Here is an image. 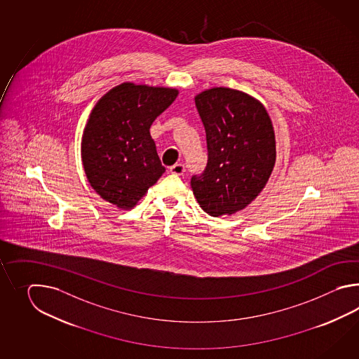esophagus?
<instances>
[{
  "label": "esophagus",
  "instance_id": "34e87169",
  "mask_svg": "<svg viewBox=\"0 0 359 359\" xmlns=\"http://www.w3.org/2000/svg\"><path fill=\"white\" fill-rule=\"evenodd\" d=\"M169 170H170V173H172V175L182 176L183 173H184V165L181 164V163H177L175 165H172V167L169 168Z\"/></svg>",
  "mask_w": 359,
  "mask_h": 359
}]
</instances>
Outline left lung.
Masks as SVG:
<instances>
[{
    "mask_svg": "<svg viewBox=\"0 0 359 359\" xmlns=\"http://www.w3.org/2000/svg\"><path fill=\"white\" fill-rule=\"evenodd\" d=\"M204 124L206 168L191 187L212 217L236 213L267 184L276 163L275 130L266 107L245 92L214 87L195 97Z\"/></svg>",
    "mask_w": 359,
    "mask_h": 359,
    "instance_id": "8db88e82",
    "label": "left lung"
}]
</instances>
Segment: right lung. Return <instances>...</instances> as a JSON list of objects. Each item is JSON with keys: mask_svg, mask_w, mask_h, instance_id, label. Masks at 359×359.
<instances>
[{"mask_svg": "<svg viewBox=\"0 0 359 359\" xmlns=\"http://www.w3.org/2000/svg\"><path fill=\"white\" fill-rule=\"evenodd\" d=\"M178 90L130 82L105 93L92 109L82 137V163L92 189L132 209L165 172L150 127Z\"/></svg>", "mask_w": 359, "mask_h": 359, "instance_id": "add662e5", "label": "right lung"}]
</instances>
